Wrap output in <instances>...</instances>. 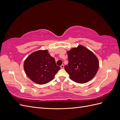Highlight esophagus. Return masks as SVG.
I'll list each match as a JSON object with an SVG mask.
<instances>
[{
  "mask_svg": "<svg viewBox=\"0 0 120 120\" xmlns=\"http://www.w3.org/2000/svg\"><path fill=\"white\" fill-rule=\"evenodd\" d=\"M61 68H62V69H63L64 68V65H63V64H62V65L61 66Z\"/></svg>",
  "mask_w": 120,
  "mask_h": 120,
  "instance_id": "esophagus-1",
  "label": "esophagus"
}]
</instances>
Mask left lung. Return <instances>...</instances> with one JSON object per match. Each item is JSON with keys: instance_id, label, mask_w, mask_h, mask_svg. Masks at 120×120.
I'll list each match as a JSON object with an SVG mask.
<instances>
[{"instance_id": "obj_1", "label": "left lung", "mask_w": 120, "mask_h": 120, "mask_svg": "<svg viewBox=\"0 0 120 120\" xmlns=\"http://www.w3.org/2000/svg\"><path fill=\"white\" fill-rule=\"evenodd\" d=\"M67 54L69 63L64 68L71 79L84 83L94 78L99 68L98 59L94 53L79 45L68 51Z\"/></svg>"}]
</instances>
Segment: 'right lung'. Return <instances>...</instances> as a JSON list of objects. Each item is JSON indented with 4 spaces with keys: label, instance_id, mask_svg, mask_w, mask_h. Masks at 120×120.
<instances>
[{
    "label": "right lung",
    "instance_id": "right-lung-1",
    "mask_svg": "<svg viewBox=\"0 0 120 120\" xmlns=\"http://www.w3.org/2000/svg\"><path fill=\"white\" fill-rule=\"evenodd\" d=\"M24 68L31 80L40 85L52 80L60 69L47 50H38L32 53L25 60Z\"/></svg>",
    "mask_w": 120,
    "mask_h": 120
}]
</instances>
